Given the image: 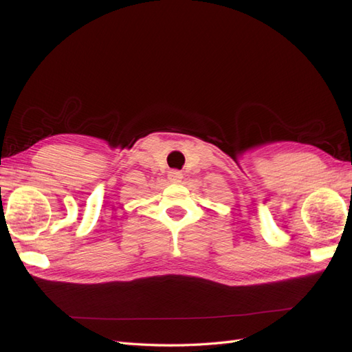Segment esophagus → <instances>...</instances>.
<instances>
[{"label":"esophagus","instance_id":"esophagus-1","mask_svg":"<svg viewBox=\"0 0 352 352\" xmlns=\"http://www.w3.org/2000/svg\"><path fill=\"white\" fill-rule=\"evenodd\" d=\"M168 180L170 182H173V184H179L180 180L184 179V175L179 172V170H172V172H168Z\"/></svg>","mask_w":352,"mask_h":352}]
</instances>
